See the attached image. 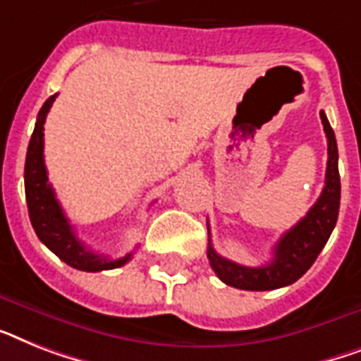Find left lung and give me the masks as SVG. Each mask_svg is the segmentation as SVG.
I'll return each mask as SVG.
<instances>
[{
	"mask_svg": "<svg viewBox=\"0 0 361 361\" xmlns=\"http://www.w3.org/2000/svg\"><path fill=\"white\" fill-rule=\"evenodd\" d=\"M321 122L328 140L326 180L317 202L310 207L306 216L287 230L274 247V257L263 267H245L219 256L209 241L207 257L209 265L226 286L247 289V291H271L278 287L291 286L313 265L321 250L326 245L339 215L341 200V181L338 169V142L332 126L324 111H321ZM209 230V228H207Z\"/></svg>",
	"mask_w": 361,
	"mask_h": 361,
	"instance_id": "left-lung-1",
	"label": "left lung"
}]
</instances>
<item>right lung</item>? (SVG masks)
Instances as JSON below:
<instances>
[{
	"label": "right lung",
	"instance_id": "right-lung-1",
	"mask_svg": "<svg viewBox=\"0 0 361 361\" xmlns=\"http://www.w3.org/2000/svg\"><path fill=\"white\" fill-rule=\"evenodd\" d=\"M55 96H49L44 102L42 109L38 111L35 131L29 140L25 171H23L25 200H27L29 219L35 228V233L55 256L78 271L98 272L126 265L131 259V254L118 259H109L104 254L89 250L79 241L74 233V228L64 215L63 207L55 198L54 189L49 185L48 171L44 165V122H46L49 107L55 102Z\"/></svg>",
	"mask_w": 361,
	"mask_h": 361
}]
</instances>
